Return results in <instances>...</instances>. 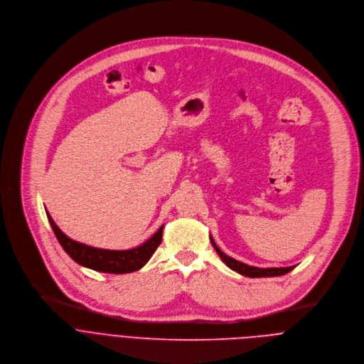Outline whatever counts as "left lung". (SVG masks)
I'll return each mask as SVG.
<instances>
[{
    "instance_id": "left-lung-1",
    "label": "left lung",
    "mask_w": 364,
    "mask_h": 364,
    "mask_svg": "<svg viewBox=\"0 0 364 364\" xmlns=\"http://www.w3.org/2000/svg\"><path fill=\"white\" fill-rule=\"evenodd\" d=\"M216 254L221 257V259L227 264V267H230L232 271H237L241 275L245 277H251V278H261V277H278V275H284L287 272H289L291 269H294V267H285V268H258V267H251L248 264H244L241 261H237L231 257H228L227 254H224L220 248L216 247L215 241L212 237H209Z\"/></svg>"
}]
</instances>
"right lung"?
<instances>
[{"mask_svg": "<svg viewBox=\"0 0 364 364\" xmlns=\"http://www.w3.org/2000/svg\"><path fill=\"white\" fill-rule=\"evenodd\" d=\"M46 213L48 218V223L55 234V238L58 240L63 250L71 257V259H75L77 264L95 271L109 272V274H127V272L137 271L151 259V257L162 242L164 227H161L155 232V235L151 237L146 242L132 250L114 251V250L95 248L68 238L55 225L50 213L48 212Z\"/></svg>", "mask_w": 364, "mask_h": 364, "instance_id": "obj_1", "label": "right lung"}]
</instances>
